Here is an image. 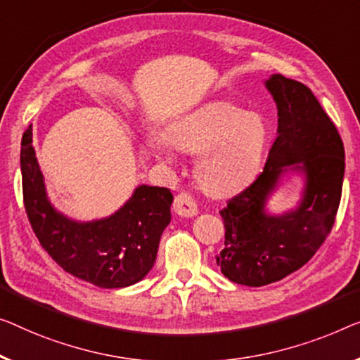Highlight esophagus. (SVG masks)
Instances as JSON below:
<instances>
[{
	"label": "esophagus",
	"mask_w": 360,
	"mask_h": 360,
	"mask_svg": "<svg viewBox=\"0 0 360 360\" xmlns=\"http://www.w3.org/2000/svg\"><path fill=\"white\" fill-rule=\"evenodd\" d=\"M173 208L176 213L181 214V217H195V214L198 213L194 197H192L191 194H187V192H181V194L174 197Z\"/></svg>",
	"instance_id": "1"
}]
</instances>
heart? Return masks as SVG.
<instances>
[{
	"label": "heart",
	"instance_id": "b5f03b06",
	"mask_svg": "<svg viewBox=\"0 0 360 360\" xmlns=\"http://www.w3.org/2000/svg\"><path fill=\"white\" fill-rule=\"evenodd\" d=\"M270 141V129L259 115L228 101H213L171 122L168 132L150 134V146L163 158L174 147L202 155L197 178L208 194L229 195L254 178Z\"/></svg>",
	"mask_w": 360,
	"mask_h": 360
}]
</instances>
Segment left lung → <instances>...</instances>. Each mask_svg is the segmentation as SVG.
Wrapping results in <instances>:
<instances>
[{"mask_svg":"<svg viewBox=\"0 0 360 360\" xmlns=\"http://www.w3.org/2000/svg\"><path fill=\"white\" fill-rule=\"evenodd\" d=\"M265 87L278 108L276 141L265 168L221 214V273L244 286H265L291 275L315 255L335 224L345 178V147L333 121L307 85L273 74ZM288 169L302 170L300 205L283 215L264 212L266 198Z\"/></svg>","mask_w":360,"mask_h":360,"instance_id":"8db88e82","label":"left lung"}]
</instances>
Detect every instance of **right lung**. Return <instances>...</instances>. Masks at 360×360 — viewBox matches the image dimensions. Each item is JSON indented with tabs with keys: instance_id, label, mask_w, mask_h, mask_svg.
Returning a JSON list of instances; mask_svg holds the SVG:
<instances>
[{
	"instance_id": "right-lung-1",
	"label": "right lung",
	"mask_w": 360,
	"mask_h": 360,
	"mask_svg": "<svg viewBox=\"0 0 360 360\" xmlns=\"http://www.w3.org/2000/svg\"><path fill=\"white\" fill-rule=\"evenodd\" d=\"M24 205L30 226L48 255L72 276L98 288L141 281L157 260L160 238L171 221L173 194L166 187L139 186L108 218L79 223L56 212L32 146V126L20 143Z\"/></svg>"
}]
</instances>
